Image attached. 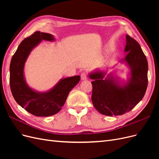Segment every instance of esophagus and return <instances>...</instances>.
<instances>
[{
    "mask_svg": "<svg viewBox=\"0 0 159 159\" xmlns=\"http://www.w3.org/2000/svg\"><path fill=\"white\" fill-rule=\"evenodd\" d=\"M87 78H88L87 73H86L85 71L82 72V73H81V79L82 80H87Z\"/></svg>",
    "mask_w": 159,
    "mask_h": 159,
    "instance_id": "34e87169",
    "label": "esophagus"
}]
</instances>
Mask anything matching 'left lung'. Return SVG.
Wrapping results in <instances>:
<instances>
[{
    "label": "left lung",
    "mask_w": 159,
    "mask_h": 159,
    "mask_svg": "<svg viewBox=\"0 0 159 159\" xmlns=\"http://www.w3.org/2000/svg\"><path fill=\"white\" fill-rule=\"evenodd\" d=\"M124 60L131 68L127 84L121 86L112 75L104 78L105 72L89 74L93 86L91 101L98 111L107 116L121 115L129 112L139 103L148 85V63L141 46L133 38L126 35Z\"/></svg>",
    "instance_id": "8db88e82"
}]
</instances>
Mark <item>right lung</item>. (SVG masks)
<instances>
[{
    "instance_id": "obj_1",
    "label": "right lung",
    "mask_w": 159,
    "mask_h": 159,
    "mask_svg": "<svg viewBox=\"0 0 159 159\" xmlns=\"http://www.w3.org/2000/svg\"><path fill=\"white\" fill-rule=\"evenodd\" d=\"M43 40L53 41L54 38L50 34L36 31L18 46L11 61L10 86L14 99L22 108L36 116L48 117L61 109L80 76L61 79L54 88L45 93L36 92L28 87L24 77V66L32 50Z\"/></svg>"
}]
</instances>
